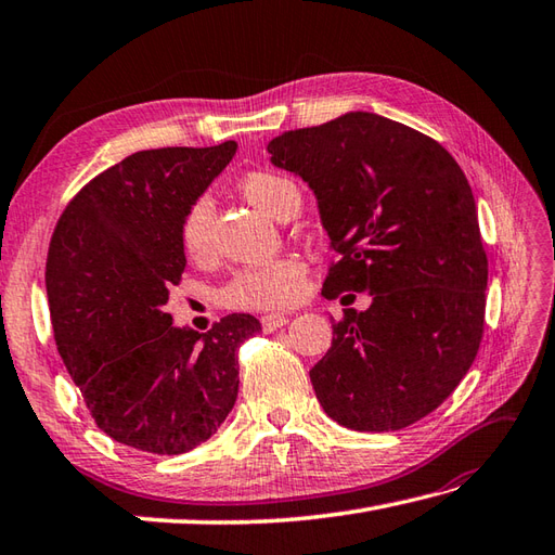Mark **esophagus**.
<instances>
[{
	"mask_svg": "<svg viewBox=\"0 0 555 555\" xmlns=\"http://www.w3.org/2000/svg\"><path fill=\"white\" fill-rule=\"evenodd\" d=\"M287 323H289V319L285 313H266V315H261V325H263L266 333H273V331H278V327L287 325Z\"/></svg>",
	"mask_w": 555,
	"mask_h": 555,
	"instance_id": "34e87169",
	"label": "esophagus"
}]
</instances>
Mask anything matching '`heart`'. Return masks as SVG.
Segmentation results:
<instances>
[{"label": "heart", "mask_w": 555, "mask_h": 555, "mask_svg": "<svg viewBox=\"0 0 555 555\" xmlns=\"http://www.w3.org/2000/svg\"><path fill=\"white\" fill-rule=\"evenodd\" d=\"M240 189L244 198L263 210L270 218H280L294 203H301L299 186L289 177L270 169L248 172ZM212 212L215 203L208 194L191 203L182 220V244L189 256L203 258L210 254L212 246ZM309 268L299 256H280L273 261L246 266L236 270L232 280L220 289V299L228 307L240 309H287L297 304L307 292Z\"/></svg>", "instance_id": "obj_1"}]
</instances>
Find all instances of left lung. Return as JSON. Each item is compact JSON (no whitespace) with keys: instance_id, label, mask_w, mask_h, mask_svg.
<instances>
[{"instance_id":"obj_1","label":"left lung","mask_w":555,"mask_h":555,"mask_svg":"<svg viewBox=\"0 0 555 555\" xmlns=\"http://www.w3.org/2000/svg\"><path fill=\"white\" fill-rule=\"evenodd\" d=\"M268 153L309 184L340 254L323 297L371 294L333 325L309 371L315 398L352 431L420 422L467 376L483 333L489 261L465 172L434 139L373 112L287 131Z\"/></svg>"}]
</instances>
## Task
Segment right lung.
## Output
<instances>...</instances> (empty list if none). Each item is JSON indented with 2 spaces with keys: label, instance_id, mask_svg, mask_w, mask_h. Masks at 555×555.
Returning <instances> with one entry per match:
<instances>
[{
  "label": "right lung",
  "instance_id": "add662e5",
  "mask_svg": "<svg viewBox=\"0 0 555 555\" xmlns=\"http://www.w3.org/2000/svg\"><path fill=\"white\" fill-rule=\"evenodd\" d=\"M234 153V141L133 153L56 222L44 270L56 349L95 424L121 446L182 455L236 402V349L261 323L232 313L198 333L165 313L186 268L184 215Z\"/></svg>",
  "mask_w": 555,
  "mask_h": 555
}]
</instances>
